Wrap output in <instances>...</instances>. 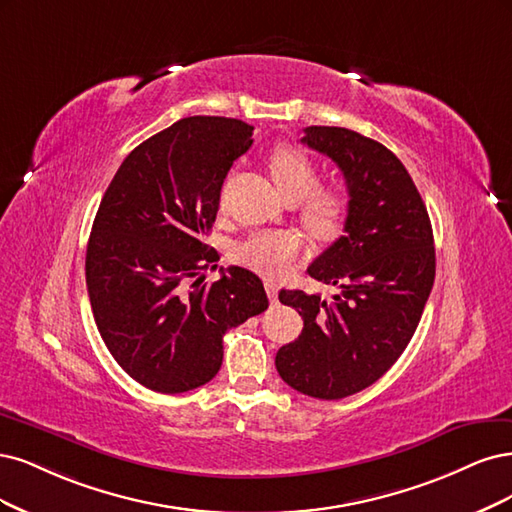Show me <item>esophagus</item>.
Masks as SVG:
<instances>
[{
    "label": "esophagus",
    "instance_id": "obj_1",
    "mask_svg": "<svg viewBox=\"0 0 512 512\" xmlns=\"http://www.w3.org/2000/svg\"><path fill=\"white\" fill-rule=\"evenodd\" d=\"M266 291H268V298L272 304H276L278 300V285L272 283V280H266Z\"/></svg>",
    "mask_w": 512,
    "mask_h": 512
}]
</instances>
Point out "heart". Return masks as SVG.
<instances>
[{
  "label": "heart",
  "mask_w": 512,
  "mask_h": 512,
  "mask_svg": "<svg viewBox=\"0 0 512 512\" xmlns=\"http://www.w3.org/2000/svg\"><path fill=\"white\" fill-rule=\"evenodd\" d=\"M270 174L285 197H306L302 219L312 236L329 240L340 232L349 210V195L340 185L319 187L317 163L304 151L295 146H278L270 157ZM300 251V234L291 229H263L236 246L234 259L257 274L280 276L293 268Z\"/></svg>",
  "instance_id": "heart-1"
}]
</instances>
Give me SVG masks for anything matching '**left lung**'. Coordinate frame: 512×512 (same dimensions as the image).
<instances>
[{"label":"left lung","mask_w":512,"mask_h":512,"mask_svg":"<svg viewBox=\"0 0 512 512\" xmlns=\"http://www.w3.org/2000/svg\"><path fill=\"white\" fill-rule=\"evenodd\" d=\"M302 142L332 159L346 180L344 236L308 274L342 291L332 300L283 289L278 300L304 319L280 346L276 370L310 398L340 400L370 387L404 353L436 276L430 214L387 146L344 127L312 125Z\"/></svg>","instance_id":"obj_1"}]
</instances>
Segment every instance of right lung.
I'll return each instance as SVG.
<instances>
[{"label":"right lung","mask_w":512,"mask_h":512,"mask_svg":"<svg viewBox=\"0 0 512 512\" xmlns=\"http://www.w3.org/2000/svg\"><path fill=\"white\" fill-rule=\"evenodd\" d=\"M253 127L187 117L131 151L97 208L87 291L117 364L146 389L185 393L217 376L223 336L268 308L259 276L227 268L204 242L223 180L249 151Z\"/></svg>","instance_id":"right-lung-1"}]
</instances>
